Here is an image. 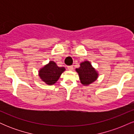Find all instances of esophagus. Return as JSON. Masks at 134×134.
Segmentation results:
<instances>
[{"label": "esophagus", "mask_w": 134, "mask_h": 134, "mask_svg": "<svg viewBox=\"0 0 134 134\" xmlns=\"http://www.w3.org/2000/svg\"><path fill=\"white\" fill-rule=\"evenodd\" d=\"M67 69H68V70H70V71H72V70H73V66H69V67H67Z\"/></svg>", "instance_id": "esophagus-1"}]
</instances>
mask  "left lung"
Returning a JSON list of instances; mask_svg holds the SVG:
<instances>
[{
  "mask_svg": "<svg viewBox=\"0 0 134 134\" xmlns=\"http://www.w3.org/2000/svg\"><path fill=\"white\" fill-rule=\"evenodd\" d=\"M76 71L79 74L80 81L83 86L90 85L98 77V72L87 60L81 62L79 68L76 69Z\"/></svg>",
  "mask_w": 134,
  "mask_h": 134,
  "instance_id": "8db88e82",
  "label": "left lung"
}]
</instances>
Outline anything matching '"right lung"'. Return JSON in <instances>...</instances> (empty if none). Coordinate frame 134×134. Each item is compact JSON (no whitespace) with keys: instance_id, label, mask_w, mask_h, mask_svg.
Listing matches in <instances>:
<instances>
[{"instance_id":"right-lung-1","label":"right lung","mask_w":134,"mask_h":134,"mask_svg":"<svg viewBox=\"0 0 134 134\" xmlns=\"http://www.w3.org/2000/svg\"><path fill=\"white\" fill-rule=\"evenodd\" d=\"M65 70V67H58L53 61H50L48 64L41 68L38 71V75L45 84L53 85L56 83L61 74Z\"/></svg>"}]
</instances>
